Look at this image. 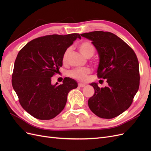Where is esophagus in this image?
Returning a JSON list of instances; mask_svg holds the SVG:
<instances>
[{"instance_id":"obj_1","label":"esophagus","mask_w":151,"mask_h":151,"mask_svg":"<svg viewBox=\"0 0 151 151\" xmlns=\"http://www.w3.org/2000/svg\"><path fill=\"white\" fill-rule=\"evenodd\" d=\"M86 85L84 84H83V83H79L78 84V86L80 87V88H83V87H84Z\"/></svg>"}]
</instances>
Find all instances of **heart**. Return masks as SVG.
<instances>
[{
  "instance_id": "b5f03b06",
  "label": "heart",
  "mask_w": 151,
  "mask_h": 151,
  "mask_svg": "<svg viewBox=\"0 0 151 151\" xmlns=\"http://www.w3.org/2000/svg\"><path fill=\"white\" fill-rule=\"evenodd\" d=\"M78 48L80 52L87 58H90L93 55L95 52V48L94 45L88 41H84L78 45ZM70 52V48L65 50L63 55V62H66L68 55ZM91 70L89 68H76L68 72V75L70 77L79 80L84 81L86 79L87 75L89 74Z\"/></svg>"
}]
</instances>
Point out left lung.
<instances>
[{
    "label": "left lung",
    "mask_w": 151,
    "mask_h": 151,
    "mask_svg": "<svg viewBox=\"0 0 151 151\" xmlns=\"http://www.w3.org/2000/svg\"><path fill=\"white\" fill-rule=\"evenodd\" d=\"M91 40L99 55L98 76L106 79L108 86L100 88L90 84L94 94L88 106L96 115L111 119L129 108L139 88L137 57L124 41L110 32L93 31L81 35Z\"/></svg>",
    "instance_id": "1"
}]
</instances>
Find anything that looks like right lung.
<instances>
[{"label":"right lung","mask_w":151,"mask_h":151,"mask_svg":"<svg viewBox=\"0 0 151 151\" xmlns=\"http://www.w3.org/2000/svg\"><path fill=\"white\" fill-rule=\"evenodd\" d=\"M78 33L47 35L31 40L17 54L12 84L25 111L39 120H50L64 108L68 93L77 83L65 77L63 84H52V77L62 66L65 50Z\"/></svg>","instance_id":"add662e5"}]
</instances>
